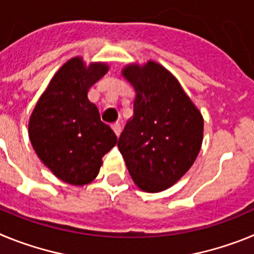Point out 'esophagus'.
Listing matches in <instances>:
<instances>
[{
  "instance_id": "esophagus-1",
  "label": "esophagus",
  "mask_w": 254,
  "mask_h": 254,
  "mask_svg": "<svg viewBox=\"0 0 254 254\" xmlns=\"http://www.w3.org/2000/svg\"><path fill=\"white\" fill-rule=\"evenodd\" d=\"M112 128H113V131L116 132L117 136H120L121 132H122V127H121V125L118 122L113 123V125H112Z\"/></svg>"
}]
</instances>
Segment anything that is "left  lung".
I'll return each instance as SVG.
<instances>
[{
  "mask_svg": "<svg viewBox=\"0 0 254 254\" xmlns=\"http://www.w3.org/2000/svg\"><path fill=\"white\" fill-rule=\"evenodd\" d=\"M122 76L133 86V116L118 149L134 185L145 192L172 187L193 165L203 140V117L160 64H129Z\"/></svg>",
  "mask_w": 254,
  "mask_h": 254,
  "instance_id": "8db88e82",
  "label": "left lung"
}]
</instances>
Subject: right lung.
I'll return each instance as SVG.
<instances>
[{"label": "right lung", "mask_w": 254, "mask_h": 254, "mask_svg": "<svg viewBox=\"0 0 254 254\" xmlns=\"http://www.w3.org/2000/svg\"><path fill=\"white\" fill-rule=\"evenodd\" d=\"M105 62L68 60L52 77L29 120V138L39 159L58 179L89 185L99 174L103 156L117 143L100 120L89 89L108 72Z\"/></svg>", "instance_id": "add662e5"}]
</instances>
